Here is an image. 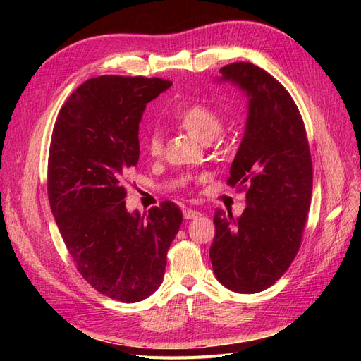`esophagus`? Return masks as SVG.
I'll list each match as a JSON object with an SVG mask.
<instances>
[{
    "instance_id": "34e87169",
    "label": "esophagus",
    "mask_w": 361,
    "mask_h": 361,
    "mask_svg": "<svg viewBox=\"0 0 361 361\" xmlns=\"http://www.w3.org/2000/svg\"><path fill=\"white\" fill-rule=\"evenodd\" d=\"M183 216H185L186 220H190V219L200 217L202 212H198V211H195V209H185V211H183Z\"/></svg>"
}]
</instances>
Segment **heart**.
<instances>
[{
  "instance_id": "obj_1",
  "label": "heart",
  "mask_w": 361,
  "mask_h": 361,
  "mask_svg": "<svg viewBox=\"0 0 361 361\" xmlns=\"http://www.w3.org/2000/svg\"><path fill=\"white\" fill-rule=\"evenodd\" d=\"M175 121L190 136H194L195 140L202 142L212 141L221 132V127H224V119H221L219 111L203 102H194L183 106L176 113ZM145 150H147L150 157H159L163 153V137H161L157 130H152L147 140H145Z\"/></svg>"
}]
</instances>
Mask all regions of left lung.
I'll list each match as a JSON object with an SVG mask.
<instances>
[{
    "label": "left lung",
    "instance_id": "obj_1",
    "mask_svg": "<svg viewBox=\"0 0 361 361\" xmlns=\"http://www.w3.org/2000/svg\"><path fill=\"white\" fill-rule=\"evenodd\" d=\"M220 73L250 97L228 178L247 192V208L239 219L216 211L209 257L221 286L259 293L288 270L301 247L313 185L309 140L295 101L271 74L250 62L229 63Z\"/></svg>",
    "mask_w": 361,
    "mask_h": 361
}]
</instances>
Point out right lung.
I'll return each mask as SVG.
<instances>
[{
	"label": "right lung",
	"instance_id": "add662e5",
	"mask_svg": "<svg viewBox=\"0 0 361 361\" xmlns=\"http://www.w3.org/2000/svg\"><path fill=\"white\" fill-rule=\"evenodd\" d=\"M171 85L157 78L88 79L68 97L52 130L48 197L59 231L82 278L121 302L158 290L183 221L173 202L141 216L124 200L126 176L140 161L145 105Z\"/></svg>",
	"mask_w": 361,
	"mask_h": 361
}]
</instances>
